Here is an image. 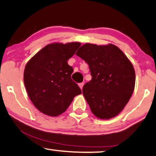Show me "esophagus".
I'll return each instance as SVG.
<instances>
[{
    "instance_id": "esophagus-1",
    "label": "esophagus",
    "mask_w": 156,
    "mask_h": 156,
    "mask_svg": "<svg viewBox=\"0 0 156 156\" xmlns=\"http://www.w3.org/2000/svg\"><path fill=\"white\" fill-rule=\"evenodd\" d=\"M83 86V83H79V87H80V88L81 89H82Z\"/></svg>"
}]
</instances>
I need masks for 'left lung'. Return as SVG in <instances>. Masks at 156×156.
Returning <instances> with one entry per match:
<instances>
[{"label":"left lung","instance_id":"obj_1","mask_svg":"<svg viewBox=\"0 0 156 156\" xmlns=\"http://www.w3.org/2000/svg\"><path fill=\"white\" fill-rule=\"evenodd\" d=\"M76 55L88 63L92 76L83 95L95 116L115 117L124 109L135 87V71L125 53L113 44H85Z\"/></svg>","mask_w":156,"mask_h":156}]
</instances>
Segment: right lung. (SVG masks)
<instances>
[{
	"mask_svg": "<svg viewBox=\"0 0 156 156\" xmlns=\"http://www.w3.org/2000/svg\"><path fill=\"white\" fill-rule=\"evenodd\" d=\"M81 46L80 42L53 43L44 47L27 63L24 82L34 105L46 115L56 117L67 109L80 88L71 79L69 58Z\"/></svg>",
	"mask_w": 156,
	"mask_h": 156,
	"instance_id": "right-lung-1",
	"label": "right lung"
}]
</instances>
